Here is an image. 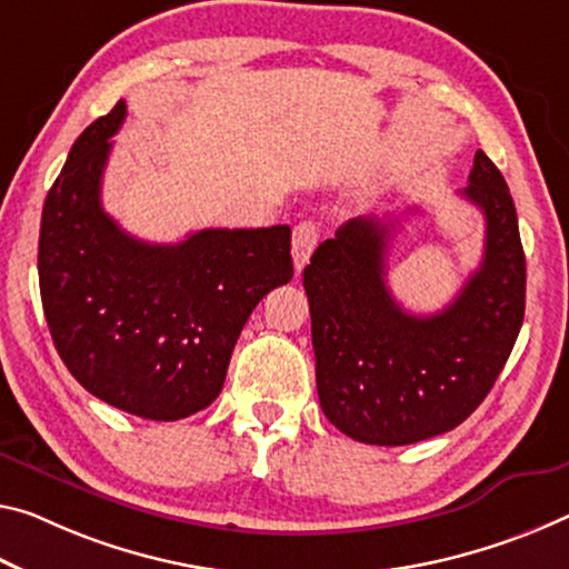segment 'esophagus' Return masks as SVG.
<instances>
[{"label":"esophagus","instance_id":"obj_1","mask_svg":"<svg viewBox=\"0 0 569 569\" xmlns=\"http://www.w3.org/2000/svg\"><path fill=\"white\" fill-rule=\"evenodd\" d=\"M319 242V230H317V222L311 220H303L293 228V240H291V252H293V263L296 270H301L306 263H309L313 248H317Z\"/></svg>","mask_w":569,"mask_h":569}]
</instances>
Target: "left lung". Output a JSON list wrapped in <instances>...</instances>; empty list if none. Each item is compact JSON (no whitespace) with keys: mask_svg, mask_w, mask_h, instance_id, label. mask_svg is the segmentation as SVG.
I'll return each instance as SVG.
<instances>
[{"mask_svg":"<svg viewBox=\"0 0 569 569\" xmlns=\"http://www.w3.org/2000/svg\"><path fill=\"white\" fill-rule=\"evenodd\" d=\"M461 194L486 218L483 260L443 311L418 317L387 288L398 218L349 220L303 268L321 410L359 443L408 446L461 426L519 337L525 250L509 187L483 151Z\"/></svg>","mask_w":569,"mask_h":569,"instance_id":"obj_1","label":"left lung"}]
</instances>
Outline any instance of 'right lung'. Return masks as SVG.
I'll return each instance as SVG.
<instances>
[{
  "mask_svg": "<svg viewBox=\"0 0 569 569\" xmlns=\"http://www.w3.org/2000/svg\"><path fill=\"white\" fill-rule=\"evenodd\" d=\"M126 101L76 139L42 207L44 319L90 395L147 420H179L218 398L230 355L268 291L293 278L291 228L200 230L174 246L129 236L101 204Z\"/></svg>",
  "mask_w": 569,
  "mask_h": 569,
  "instance_id": "right-lung-1",
  "label": "right lung"
}]
</instances>
